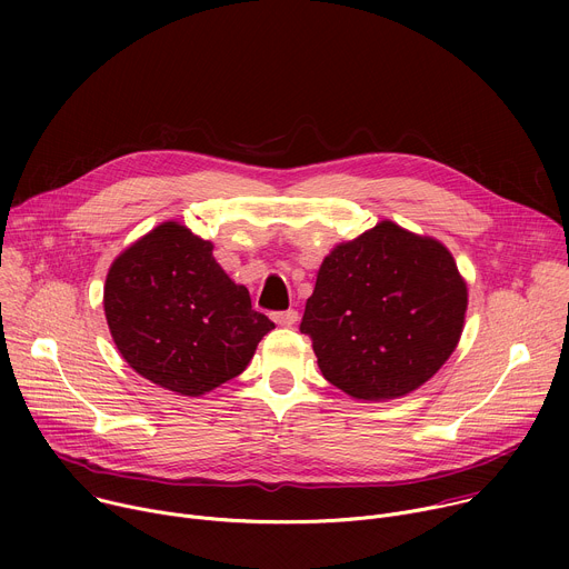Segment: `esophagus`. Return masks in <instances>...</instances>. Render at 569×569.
Here are the masks:
<instances>
[{
  "label": "esophagus",
  "instance_id": "obj_1",
  "mask_svg": "<svg viewBox=\"0 0 569 569\" xmlns=\"http://www.w3.org/2000/svg\"><path fill=\"white\" fill-rule=\"evenodd\" d=\"M272 319L279 323V327H292V323L299 319V312L297 310H281V312H274Z\"/></svg>",
  "mask_w": 569,
  "mask_h": 569
}]
</instances>
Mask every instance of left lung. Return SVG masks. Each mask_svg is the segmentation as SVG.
Returning <instances> with one entry per match:
<instances>
[{"label":"left lung","instance_id":"left-lung-1","mask_svg":"<svg viewBox=\"0 0 569 569\" xmlns=\"http://www.w3.org/2000/svg\"><path fill=\"white\" fill-rule=\"evenodd\" d=\"M466 306V283L441 242L382 220L323 259L299 331L331 385L387 400L441 369Z\"/></svg>","mask_w":569,"mask_h":569}]
</instances>
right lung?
<instances>
[{
    "mask_svg": "<svg viewBox=\"0 0 569 569\" xmlns=\"http://www.w3.org/2000/svg\"><path fill=\"white\" fill-rule=\"evenodd\" d=\"M211 252L209 240L164 222L130 246L106 279L117 349L137 373L182 396L236 378L274 329Z\"/></svg>",
    "mask_w": 569,
    "mask_h": 569,
    "instance_id": "add662e5",
    "label": "right lung"
}]
</instances>
